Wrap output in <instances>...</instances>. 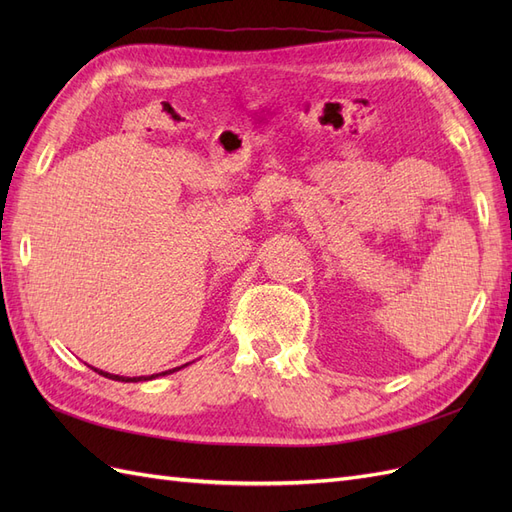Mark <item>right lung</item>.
<instances>
[{"label":"right lung","mask_w":512,"mask_h":512,"mask_svg":"<svg viewBox=\"0 0 512 512\" xmlns=\"http://www.w3.org/2000/svg\"><path fill=\"white\" fill-rule=\"evenodd\" d=\"M175 369H179V367H175ZM175 369H168V371H162V374H156V376H166V374H170V371H175ZM100 376H104V378H111V380H121V382H141V380H151V378H156V376H151V378H145V376H141V378H123V376H113V374H106V371H100V369H96Z\"/></svg>","instance_id":"1"}]
</instances>
